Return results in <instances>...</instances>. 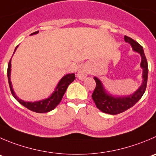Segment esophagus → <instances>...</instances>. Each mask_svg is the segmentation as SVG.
Returning a JSON list of instances; mask_svg holds the SVG:
<instances>
[{"label": "esophagus", "instance_id": "obj_1", "mask_svg": "<svg viewBox=\"0 0 156 156\" xmlns=\"http://www.w3.org/2000/svg\"><path fill=\"white\" fill-rule=\"evenodd\" d=\"M87 76V72L83 69H81L78 71V73H77V76L80 80H84L86 76Z\"/></svg>", "mask_w": 156, "mask_h": 156}]
</instances>
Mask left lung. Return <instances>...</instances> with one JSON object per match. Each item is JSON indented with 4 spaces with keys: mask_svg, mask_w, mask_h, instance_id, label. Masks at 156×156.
I'll return each mask as SVG.
<instances>
[{
    "mask_svg": "<svg viewBox=\"0 0 156 156\" xmlns=\"http://www.w3.org/2000/svg\"><path fill=\"white\" fill-rule=\"evenodd\" d=\"M126 42L129 43L133 47L134 51L137 52L141 55L142 62H141V67L142 68V78L143 81L141 87L135 92L133 94L128 96H112L106 93V90L103 87L101 81L98 79L97 77H94L96 81V88L92 94V98L96 104V107L105 113L111 114V115H116L125 112L129 108L133 107L139 99L143 96L144 93L146 90L148 80V63L146 57L144 53L143 47L129 37H124Z\"/></svg>",
    "mask_w": 156,
    "mask_h": 156,
    "instance_id": "1",
    "label": "left lung"
}]
</instances>
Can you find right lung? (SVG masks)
Returning <instances> with one entry per match:
<instances>
[{"mask_svg":"<svg viewBox=\"0 0 156 156\" xmlns=\"http://www.w3.org/2000/svg\"><path fill=\"white\" fill-rule=\"evenodd\" d=\"M38 32H39V31H36V32L32 33L31 35L38 34ZM17 47H18V46H17ZM17 47H16L15 50H14V52L17 50ZM10 67H11V59H10V61H9L8 66H7V78H8L9 86H10V91H11L13 96L17 99V101L18 102V103H20V104L23 105V106H25V107L27 108L30 110L33 111V112H38V113H44V112H47L53 110V109L60 103L62 98H63V95H64L65 92H66V89H67L68 86H69L76 78L75 74L74 73L66 74V76H64L60 80L58 85L57 86V87L55 89V91L52 93V95L50 97H48L46 99H44V100L34 102V103H32V102H25L23 101V100H21V99H19V98L16 96L15 93H14V90H13L12 88V85H11V82H10V70H11Z\"/></svg>","mask_w":156,"mask_h":156,"instance_id":"add662e5","label":"right lung"}]
</instances>
